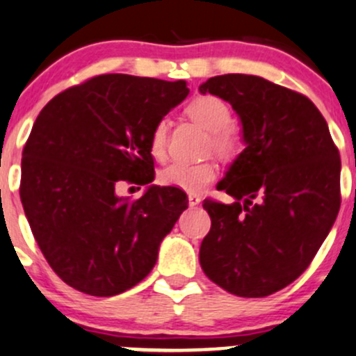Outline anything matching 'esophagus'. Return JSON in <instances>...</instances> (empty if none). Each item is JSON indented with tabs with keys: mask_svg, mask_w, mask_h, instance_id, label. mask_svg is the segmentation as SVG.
Listing matches in <instances>:
<instances>
[{
	"mask_svg": "<svg viewBox=\"0 0 356 356\" xmlns=\"http://www.w3.org/2000/svg\"><path fill=\"white\" fill-rule=\"evenodd\" d=\"M188 204L192 205V207H195V205L200 204V197L199 195H188Z\"/></svg>",
	"mask_w": 356,
	"mask_h": 356,
	"instance_id": "obj_1",
	"label": "esophagus"
}]
</instances>
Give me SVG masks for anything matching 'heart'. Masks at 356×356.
Masks as SVG:
<instances>
[{
  "label": "heart",
  "mask_w": 356,
  "mask_h": 356,
  "mask_svg": "<svg viewBox=\"0 0 356 356\" xmlns=\"http://www.w3.org/2000/svg\"><path fill=\"white\" fill-rule=\"evenodd\" d=\"M186 115L200 124L204 130L211 131V142L209 147L219 156L232 157L238 152L240 140L232 130H228V124L232 123V109L222 99L214 96L197 97L186 106ZM168 130L170 122L166 118L159 120L154 124L149 138V147L151 154L156 159H163L166 156L168 149ZM218 175L214 163H171L164 170L159 171L161 185L173 186V188L185 190V192L195 193L204 190L209 183H212Z\"/></svg>",
  "instance_id": "b5f03b06"
}]
</instances>
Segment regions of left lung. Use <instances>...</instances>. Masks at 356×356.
<instances>
[{
    "label": "left lung",
    "instance_id": "left-lung-1",
    "mask_svg": "<svg viewBox=\"0 0 356 356\" xmlns=\"http://www.w3.org/2000/svg\"><path fill=\"white\" fill-rule=\"evenodd\" d=\"M199 90L232 104L245 144L218 183L234 202L204 200L212 225L200 266L233 295H273L310 266L338 218L339 152L321 111L295 90L243 73Z\"/></svg>",
    "mask_w": 356,
    "mask_h": 356
}]
</instances>
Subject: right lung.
I'll return each instance as SVG.
<instances>
[{
    "label": "right lung",
    "mask_w": 356,
    "mask_h": 356,
    "mask_svg": "<svg viewBox=\"0 0 356 356\" xmlns=\"http://www.w3.org/2000/svg\"><path fill=\"white\" fill-rule=\"evenodd\" d=\"M188 92L185 80L109 73L63 90L39 113L22 152L20 199L42 255L72 288L118 295L156 266L188 199L152 185L149 138ZM122 181L149 186L128 203L115 195Z\"/></svg>",
    "instance_id": "obj_1"
}]
</instances>
